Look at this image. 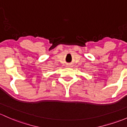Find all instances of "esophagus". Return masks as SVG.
Listing matches in <instances>:
<instances>
[{"label": "esophagus", "mask_w": 127, "mask_h": 127, "mask_svg": "<svg viewBox=\"0 0 127 127\" xmlns=\"http://www.w3.org/2000/svg\"><path fill=\"white\" fill-rule=\"evenodd\" d=\"M66 66H68V67H71V64H68Z\"/></svg>", "instance_id": "obj_1"}]
</instances>
